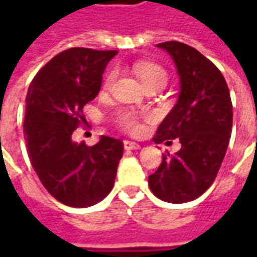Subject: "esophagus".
Listing matches in <instances>:
<instances>
[{
    "instance_id": "1",
    "label": "esophagus",
    "mask_w": 257,
    "mask_h": 257,
    "mask_svg": "<svg viewBox=\"0 0 257 257\" xmlns=\"http://www.w3.org/2000/svg\"><path fill=\"white\" fill-rule=\"evenodd\" d=\"M123 147H125V150H139L140 145L139 143H136V142L125 140V142H123Z\"/></svg>"
}]
</instances>
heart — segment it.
Instances as JSON below:
<instances>
[{
	"label": "heart",
	"instance_id": "1",
	"mask_svg": "<svg viewBox=\"0 0 257 257\" xmlns=\"http://www.w3.org/2000/svg\"><path fill=\"white\" fill-rule=\"evenodd\" d=\"M134 70L136 75L139 77L140 82L143 84V86L153 84V82H164V84L167 82V73H165V70L156 63L138 62V63H135ZM114 78H115V71H110V73L107 74L104 85L110 86ZM119 122H121L123 128L128 129L131 132H136L140 128L136 115L131 114V112H121L119 114Z\"/></svg>",
	"mask_w": 257,
	"mask_h": 257
}]
</instances>
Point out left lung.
I'll use <instances>...</instances> for the list:
<instances>
[{"label": "left lung", "mask_w": 257, "mask_h": 257, "mask_svg": "<svg viewBox=\"0 0 257 257\" xmlns=\"http://www.w3.org/2000/svg\"><path fill=\"white\" fill-rule=\"evenodd\" d=\"M157 48L172 58L179 96L153 140L179 139L182 149L171 158L164 157L149 176V186L162 201L183 204L209 189L220 169L231 135V97L219 68L197 49L178 41Z\"/></svg>", "instance_id": "1"}]
</instances>
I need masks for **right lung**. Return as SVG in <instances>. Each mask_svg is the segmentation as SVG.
<instances>
[{
	"instance_id": "1",
	"label": "right lung",
	"mask_w": 257,
	"mask_h": 257,
	"mask_svg": "<svg viewBox=\"0 0 257 257\" xmlns=\"http://www.w3.org/2000/svg\"><path fill=\"white\" fill-rule=\"evenodd\" d=\"M117 51L70 48L37 73L26 97L25 139L31 165L48 193L62 204L86 208L110 193L123 143L101 136L95 146L74 142L82 108L100 90Z\"/></svg>"
}]
</instances>
